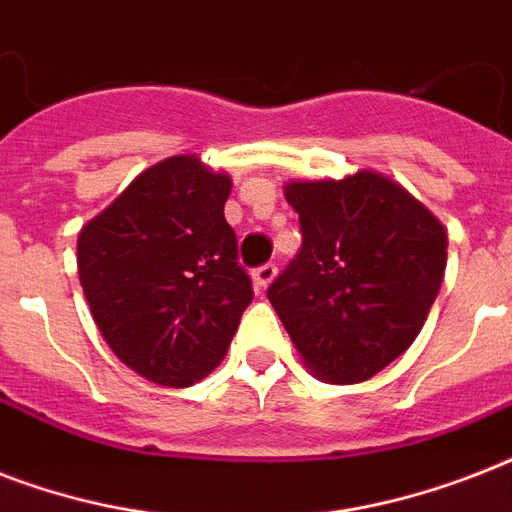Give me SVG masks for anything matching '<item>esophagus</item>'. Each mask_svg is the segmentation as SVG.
Returning <instances> with one entry per match:
<instances>
[{
    "mask_svg": "<svg viewBox=\"0 0 512 512\" xmlns=\"http://www.w3.org/2000/svg\"><path fill=\"white\" fill-rule=\"evenodd\" d=\"M276 271H279V268H276L273 263H265V265H260V268H255V287L257 289L268 287V284L276 279Z\"/></svg>",
    "mask_w": 512,
    "mask_h": 512,
    "instance_id": "obj_1",
    "label": "esophagus"
}]
</instances>
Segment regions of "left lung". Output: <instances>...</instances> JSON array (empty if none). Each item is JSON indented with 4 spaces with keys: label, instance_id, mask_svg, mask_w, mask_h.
Returning <instances> with one entry per match:
<instances>
[{
    "label": "left lung",
    "instance_id": "obj_1",
    "mask_svg": "<svg viewBox=\"0 0 512 512\" xmlns=\"http://www.w3.org/2000/svg\"><path fill=\"white\" fill-rule=\"evenodd\" d=\"M303 244L268 300L327 382L353 385L396 361L428 319L446 268V231L401 185L361 170L284 191Z\"/></svg>",
    "mask_w": 512,
    "mask_h": 512
}]
</instances>
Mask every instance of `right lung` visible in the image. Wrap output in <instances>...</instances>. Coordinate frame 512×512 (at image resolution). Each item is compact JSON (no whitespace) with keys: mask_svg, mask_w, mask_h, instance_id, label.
I'll use <instances>...</instances> for the list:
<instances>
[{"mask_svg":"<svg viewBox=\"0 0 512 512\" xmlns=\"http://www.w3.org/2000/svg\"><path fill=\"white\" fill-rule=\"evenodd\" d=\"M228 193V175L172 156L140 172L79 233V281L100 335L156 385L204 380L255 297L225 223Z\"/></svg>","mask_w":512,"mask_h":512,"instance_id":"add662e5","label":"right lung"}]
</instances>
